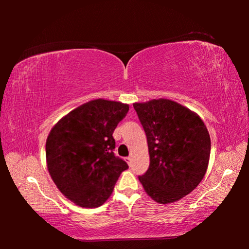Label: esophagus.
<instances>
[{"label": "esophagus", "mask_w": 249, "mask_h": 249, "mask_svg": "<svg viewBox=\"0 0 249 249\" xmlns=\"http://www.w3.org/2000/svg\"><path fill=\"white\" fill-rule=\"evenodd\" d=\"M125 160H126V162L128 163V165H130V163H132V157H130V156H129V157H126Z\"/></svg>", "instance_id": "esophagus-1"}]
</instances>
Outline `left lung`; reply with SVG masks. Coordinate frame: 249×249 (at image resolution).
Returning <instances> with one entry per match:
<instances>
[{
    "instance_id": "left-lung-1",
    "label": "left lung",
    "mask_w": 249,
    "mask_h": 249,
    "mask_svg": "<svg viewBox=\"0 0 249 249\" xmlns=\"http://www.w3.org/2000/svg\"><path fill=\"white\" fill-rule=\"evenodd\" d=\"M144 127L150 163L138 177L151 199L161 204L182 199L208 169L211 140L200 116L167 99L134 103Z\"/></svg>"
}]
</instances>
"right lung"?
<instances>
[{"label": "right lung", "mask_w": 249, "mask_h": 249, "mask_svg": "<svg viewBox=\"0 0 249 249\" xmlns=\"http://www.w3.org/2000/svg\"><path fill=\"white\" fill-rule=\"evenodd\" d=\"M128 109V104L116 101L93 100L68 113L50 130L46 141L49 175L77 205H102L128 168L113 153V132Z\"/></svg>", "instance_id": "right-lung-1"}]
</instances>
